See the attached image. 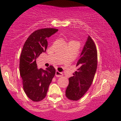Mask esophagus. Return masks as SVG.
Here are the masks:
<instances>
[{"label": "esophagus", "mask_w": 121, "mask_h": 121, "mask_svg": "<svg viewBox=\"0 0 121 121\" xmlns=\"http://www.w3.org/2000/svg\"><path fill=\"white\" fill-rule=\"evenodd\" d=\"M55 76L57 77V78H59V77L63 76V73H61V72H59V71L56 70L55 73Z\"/></svg>", "instance_id": "esophagus-1"}]
</instances>
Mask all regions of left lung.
<instances>
[{"label": "left lung", "mask_w": 121, "mask_h": 121, "mask_svg": "<svg viewBox=\"0 0 121 121\" xmlns=\"http://www.w3.org/2000/svg\"><path fill=\"white\" fill-rule=\"evenodd\" d=\"M77 70L69 79L66 96L72 101L80 99L90 87L97 67V51L92 38L88 36L79 60Z\"/></svg>", "instance_id": "left-lung-1"}]
</instances>
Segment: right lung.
Segmentation results:
<instances>
[{"label":"right lung","mask_w":121,"mask_h":121,"mask_svg":"<svg viewBox=\"0 0 121 121\" xmlns=\"http://www.w3.org/2000/svg\"><path fill=\"white\" fill-rule=\"evenodd\" d=\"M58 31V29L52 28L36 30L24 44L20 59V73L24 91L33 101H39L45 97L49 84L55 74L56 70L52 66L46 70L38 69L36 59L46 51L47 39Z\"/></svg>","instance_id":"right-lung-1"}]
</instances>
